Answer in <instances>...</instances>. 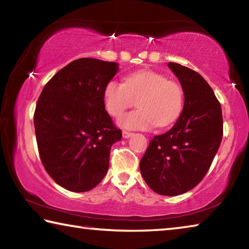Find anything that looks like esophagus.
I'll list each match as a JSON object with an SVG mask.
<instances>
[{
    "instance_id": "1",
    "label": "esophagus",
    "mask_w": 249,
    "mask_h": 249,
    "mask_svg": "<svg viewBox=\"0 0 249 249\" xmlns=\"http://www.w3.org/2000/svg\"><path fill=\"white\" fill-rule=\"evenodd\" d=\"M122 135H123V137H124V138H128V137L132 136L133 133L127 132V130H123V133H122Z\"/></svg>"
}]
</instances>
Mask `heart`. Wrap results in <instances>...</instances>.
I'll return each mask as SVG.
<instances>
[{
  "instance_id": "obj_1",
  "label": "heart",
  "mask_w": 249,
  "mask_h": 249,
  "mask_svg": "<svg viewBox=\"0 0 249 249\" xmlns=\"http://www.w3.org/2000/svg\"><path fill=\"white\" fill-rule=\"evenodd\" d=\"M137 101L138 109L120 117L119 124L129 129L167 127L178 119L183 107V91L178 82L156 71L127 75L124 83L109 81L104 90L107 113L119 117Z\"/></svg>"
}]
</instances>
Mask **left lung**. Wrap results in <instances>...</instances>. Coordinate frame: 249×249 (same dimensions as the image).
<instances>
[{"instance_id":"1","label":"left lung","mask_w":249,"mask_h":249,"mask_svg":"<svg viewBox=\"0 0 249 249\" xmlns=\"http://www.w3.org/2000/svg\"><path fill=\"white\" fill-rule=\"evenodd\" d=\"M184 93V105L170 130L155 136L141 159L140 169L151 190L179 196L201 182L221 145V104L201 74L169 62Z\"/></svg>"}]
</instances>
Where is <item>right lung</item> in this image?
Masks as SVG:
<instances>
[{
  "mask_svg": "<svg viewBox=\"0 0 249 249\" xmlns=\"http://www.w3.org/2000/svg\"><path fill=\"white\" fill-rule=\"evenodd\" d=\"M116 62L80 58L46 83L34 125L43 166L54 182L73 192L90 191L107 175L109 150L122 130L105 111L104 90Z\"/></svg>",
  "mask_w": 249,
  "mask_h": 249,
  "instance_id": "obj_1",
  "label": "right lung"
}]
</instances>
